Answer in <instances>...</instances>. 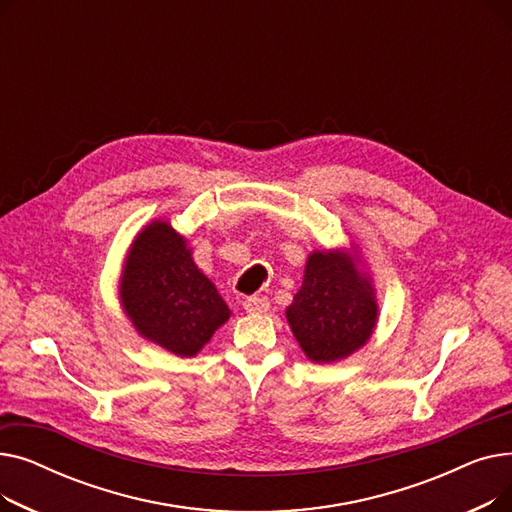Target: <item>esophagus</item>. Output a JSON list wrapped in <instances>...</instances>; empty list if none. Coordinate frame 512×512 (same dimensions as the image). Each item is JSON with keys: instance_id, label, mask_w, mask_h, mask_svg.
<instances>
[{"instance_id": "1", "label": "esophagus", "mask_w": 512, "mask_h": 512, "mask_svg": "<svg viewBox=\"0 0 512 512\" xmlns=\"http://www.w3.org/2000/svg\"><path fill=\"white\" fill-rule=\"evenodd\" d=\"M242 307H245L247 313H265L267 309H270V301H267L265 297H259V294H253V297H247L245 301H242Z\"/></svg>"}]
</instances>
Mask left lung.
Listing matches in <instances>:
<instances>
[{
    "label": "left lung",
    "instance_id": "obj_1",
    "mask_svg": "<svg viewBox=\"0 0 512 512\" xmlns=\"http://www.w3.org/2000/svg\"><path fill=\"white\" fill-rule=\"evenodd\" d=\"M286 317L305 355L315 363H330L369 340L378 305L351 261L338 253H313Z\"/></svg>",
    "mask_w": 512,
    "mask_h": 512
}]
</instances>
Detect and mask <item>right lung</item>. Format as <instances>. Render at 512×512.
Returning <instances> with one entry per match:
<instances>
[{
	"instance_id": "right-lung-1",
	"label": "right lung",
	"mask_w": 512,
	"mask_h": 512,
	"mask_svg": "<svg viewBox=\"0 0 512 512\" xmlns=\"http://www.w3.org/2000/svg\"><path fill=\"white\" fill-rule=\"evenodd\" d=\"M120 297L132 326L180 357L197 355L230 317L186 240L166 222L147 226L132 242Z\"/></svg>"
}]
</instances>
